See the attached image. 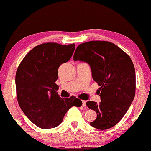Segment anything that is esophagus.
Segmentation results:
<instances>
[{
    "mask_svg": "<svg viewBox=\"0 0 151 151\" xmlns=\"http://www.w3.org/2000/svg\"><path fill=\"white\" fill-rule=\"evenodd\" d=\"M82 101V106H83V107H86V101Z\"/></svg>",
    "mask_w": 151,
    "mask_h": 151,
    "instance_id": "1",
    "label": "esophagus"
}]
</instances>
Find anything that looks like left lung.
<instances>
[{"instance_id":"obj_1","label":"left lung","mask_w":151,"mask_h":151,"mask_svg":"<svg viewBox=\"0 0 151 151\" xmlns=\"http://www.w3.org/2000/svg\"><path fill=\"white\" fill-rule=\"evenodd\" d=\"M73 60L89 65L93 81L101 86V102L86 103L97 113L90 125L99 129L112 128L124 116L134 99L135 71L132 60L114 44L99 40L80 44Z\"/></svg>"}]
</instances>
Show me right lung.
<instances>
[{"label":"right lung","mask_w":151,"mask_h":151,"mask_svg":"<svg viewBox=\"0 0 151 151\" xmlns=\"http://www.w3.org/2000/svg\"><path fill=\"white\" fill-rule=\"evenodd\" d=\"M75 49V44H42L32 48L17 68V101L25 116L40 128L58 126L70 107L82 105L75 96L61 98L56 91L58 68L70 60Z\"/></svg>","instance_id":"right-lung-1"}]
</instances>
